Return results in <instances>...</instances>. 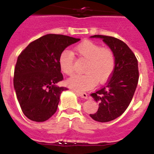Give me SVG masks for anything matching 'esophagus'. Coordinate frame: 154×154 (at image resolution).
Returning a JSON list of instances; mask_svg holds the SVG:
<instances>
[{"label":"esophagus","instance_id":"34e87169","mask_svg":"<svg viewBox=\"0 0 154 154\" xmlns=\"http://www.w3.org/2000/svg\"><path fill=\"white\" fill-rule=\"evenodd\" d=\"M75 94L83 98H88V94H87L85 92H78V91H76Z\"/></svg>","mask_w":154,"mask_h":154}]
</instances>
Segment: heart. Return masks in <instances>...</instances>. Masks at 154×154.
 Masks as SVG:
<instances>
[{
	"mask_svg": "<svg viewBox=\"0 0 154 154\" xmlns=\"http://www.w3.org/2000/svg\"><path fill=\"white\" fill-rule=\"evenodd\" d=\"M80 57L87 60L85 66V74L76 75L66 84L77 91H85L94 86L96 82L103 83L112 75L116 65V57L109 47H101L98 43L91 40H84L75 47ZM58 63L60 70L66 75H72L74 72V56L69 50H63L60 54Z\"/></svg>",
	"mask_w": 154,
	"mask_h": 154,
	"instance_id": "heart-1",
	"label": "heart"
}]
</instances>
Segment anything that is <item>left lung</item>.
<instances>
[{"instance_id": "left-lung-1", "label": "left lung", "mask_w": 154, "mask_h": 154, "mask_svg": "<svg viewBox=\"0 0 154 154\" xmlns=\"http://www.w3.org/2000/svg\"><path fill=\"white\" fill-rule=\"evenodd\" d=\"M91 37L101 38L116 57L115 69L105 85L91 94L99 107L90 117L96 121L108 122L121 116L131 101L139 79L138 63L134 53L121 39L103 35Z\"/></svg>"}]
</instances>
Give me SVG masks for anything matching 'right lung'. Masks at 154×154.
<instances>
[{
	"instance_id": "add662e5",
	"label": "right lung",
	"mask_w": 154,
	"mask_h": 154,
	"mask_svg": "<svg viewBox=\"0 0 154 154\" xmlns=\"http://www.w3.org/2000/svg\"><path fill=\"white\" fill-rule=\"evenodd\" d=\"M80 39L62 34H47L31 42L18 56L14 86L23 113L29 120L42 122L51 118L66 87L58 59L67 46Z\"/></svg>"
}]
</instances>
